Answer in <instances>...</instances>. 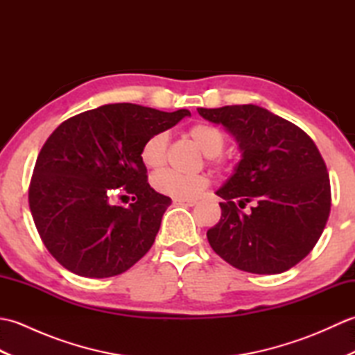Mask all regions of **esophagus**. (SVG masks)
<instances>
[{"instance_id":"34e87169","label":"esophagus","mask_w":355,"mask_h":355,"mask_svg":"<svg viewBox=\"0 0 355 355\" xmlns=\"http://www.w3.org/2000/svg\"><path fill=\"white\" fill-rule=\"evenodd\" d=\"M172 202L175 206H186V207H192V206L197 205V201H195V200H180V198H173Z\"/></svg>"}]
</instances>
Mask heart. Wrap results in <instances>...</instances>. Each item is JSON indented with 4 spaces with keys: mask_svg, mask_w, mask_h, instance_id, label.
<instances>
[{
    "mask_svg": "<svg viewBox=\"0 0 355 355\" xmlns=\"http://www.w3.org/2000/svg\"><path fill=\"white\" fill-rule=\"evenodd\" d=\"M189 139L206 155L207 164L220 169L225 164L223 149L225 146L224 132L210 123H195L187 131ZM169 146L168 132H155L145 140L140 149V160L148 169H158L166 163ZM209 178L205 173L183 175L173 171H160L154 173L153 187L162 195L180 200H193L206 191Z\"/></svg>",
    "mask_w": 355,
    "mask_h": 355,
    "instance_id": "obj_1",
    "label": "heart"
}]
</instances>
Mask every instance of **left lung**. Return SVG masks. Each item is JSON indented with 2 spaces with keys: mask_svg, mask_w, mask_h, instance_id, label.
I'll return each instance as SVG.
<instances>
[{
  "mask_svg": "<svg viewBox=\"0 0 355 355\" xmlns=\"http://www.w3.org/2000/svg\"><path fill=\"white\" fill-rule=\"evenodd\" d=\"M198 112L227 128L243 150L235 173L216 191L224 202L221 220L207 230L210 247L238 270L284 273L313 250L329 216V175L318 146L299 126L256 105ZM248 202L254 207L244 214Z\"/></svg>",
  "mask_w": 355,
  "mask_h": 355,
  "instance_id": "8db88e82",
  "label": "left lung"
}]
</instances>
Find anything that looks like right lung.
Wrapping results in <instances>:
<instances>
[{
    "mask_svg": "<svg viewBox=\"0 0 355 355\" xmlns=\"http://www.w3.org/2000/svg\"><path fill=\"white\" fill-rule=\"evenodd\" d=\"M189 110L164 112L110 103L67 119L36 158L28 206L50 254L85 277L122 275L153 247L171 198L148 183L145 140ZM131 194L134 203L114 205Z\"/></svg>",
    "mask_w": 355,
    "mask_h": 355,
    "instance_id": "obj_1",
    "label": "right lung"
}]
</instances>
